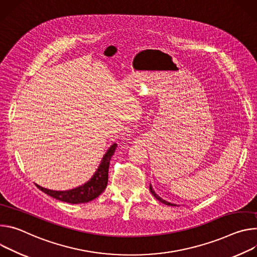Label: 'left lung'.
<instances>
[{
    "label": "left lung",
    "instance_id": "obj_1",
    "mask_svg": "<svg viewBox=\"0 0 257 257\" xmlns=\"http://www.w3.org/2000/svg\"><path fill=\"white\" fill-rule=\"evenodd\" d=\"M150 192L152 193V195L157 199V200H159L161 203H163V204H166V205H169V206H176V204H172V203H169V202H167V201H165V200H163V199H161L155 192H154V190H153V188L151 187V185H150Z\"/></svg>",
    "mask_w": 257,
    "mask_h": 257
}]
</instances>
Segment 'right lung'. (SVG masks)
<instances>
[{
	"label": "right lung",
	"mask_w": 257,
	"mask_h": 257,
	"mask_svg": "<svg viewBox=\"0 0 257 257\" xmlns=\"http://www.w3.org/2000/svg\"><path fill=\"white\" fill-rule=\"evenodd\" d=\"M117 144H113L109 150L104 155L100 166L98 167L97 172L87 184L80 186L78 188L69 190V191H53L45 189L39 185L37 187L46 193L47 195L60 200L63 202L71 203V204H79V203H87L95 198H97L107 187L108 183V168L110 163V158L115 152Z\"/></svg>",
	"instance_id": "obj_1"
}]
</instances>
